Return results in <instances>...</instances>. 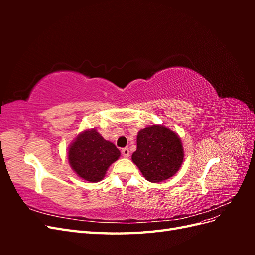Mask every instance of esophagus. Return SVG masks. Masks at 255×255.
Here are the masks:
<instances>
[{
	"instance_id": "obj_1",
	"label": "esophagus",
	"mask_w": 255,
	"mask_h": 255,
	"mask_svg": "<svg viewBox=\"0 0 255 255\" xmlns=\"http://www.w3.org/2000/svg\"><path fill=\"white\" fill-rule=\"evenodd\" d=\"M121 153H122L123 157H128L129 156V150L128 148H123L121 150Z\"/></svg>"
}]
</instances>
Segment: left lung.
<instances>
[{
	"label": "left lung",
	"instance_id": "left-lung-1",
	"mask_svg": "<svg viewBox=\"0 0 255 255\" xmlns=\"http://www.w3.org/2000/svg\"><path fill=\"white\" fill-rule=\"evenodd\" d=\"M183 159L181 138L171 129L153 125L138 132L132 160L146 181L159 183L170 179L179 171Z\"/></svg>",
	"mask_w": 255,
	"mask_h": 255
}]
</instances>
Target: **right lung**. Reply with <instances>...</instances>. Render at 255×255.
Here are the masks:
<instances>
[{
	"label": "right lung",
	"mask_w": 255,
	"mask_h": 255,
	"mask_svg": "<svg viewBox=\"0 0 255 255\" xmlns=\"http://www.w3.org/2000/svg\"><path fill=\"white\" fill-rule=\"evenodd\" d=\"M120 156L116 145L105 140L95 128L82 132L69 146V164L82 179L101 181L109 167Z\"/></svg>",
	"instance_id": "add662e5"
}]
</instances>
